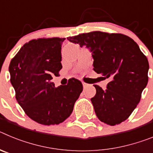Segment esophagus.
I'll use <instances>...</instances> for the list:
<instances>
[{
    "label": "esophagus",
    "instance_id": "obj_1",
    "mask_svg": "<svg viewBox=\"0 0 153 153\" xmlns=\"http://www.w3.org/2000/svg\"><path fill=\"white\" fill-rule=\"evenodd\" d=\"M83 83V87H84V88H85V87H86V86H87L89 85L88 83H84V82H83V83Z\"/></svg>",
    "mask_w": 153,
    "mask_h": 153
}]
</instances>
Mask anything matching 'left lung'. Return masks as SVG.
Segmentation results:
<instances>
[{
    "instance_id": "obj_1",
    "label": "left lung",
    "mask_w": 153,
    "mask_h": 153,
    "mask_svg": "<svg viewBox=\"0 0 153 153\" xmlns=\"http://www.w3.org/2000/svg\"><path fill=\"white\" fill-rule=\"evenodd\" d=\"M92 52L93 70L109 79L106 89L94 85L91 98L101 122L115 126L125 121L136 107L148 83L149 62L134 40L121 33L93 31L67 37Z\"/></svg>"
}]
</instances>
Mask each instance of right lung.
Here are the masks:
<instances>
[{
	"label": "right lung",
	"mask_w": 153,
	"mask_h": 153,
	"mask_svg": "<svg viewBox=\"0 0 153 153\" xmlns=\"http://www.w3.org/2000/svg\"><path fill=\"white\" fill-rule=\"evenodd\" d=\"M65 38H40L26 43L10 61V83L16 99L28 117L43 125L63 122L72 113L83 91L75 78L55 87L53 77L62 69L61 45Z\"/></svg>",
	"instance_id": "right-lung-1"
}]
</instances>
